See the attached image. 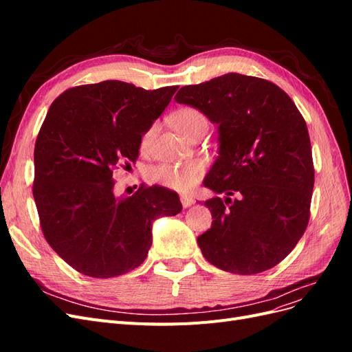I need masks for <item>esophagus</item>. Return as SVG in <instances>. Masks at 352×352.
<instances>
[{"instance_id": "34e87169", "label": "esophagus", "mask_w": 352, "mask_h": 352, "mask_svg": "<svg viewBox=\"0 0 352 352\" xmlns=\"http://www.w3.org/2000/svg\"><path fill=\"white\" fill-rule=\"evenodd\" d=\"M180 202H182V206L185 208H188V207H190V206L194 204L195 199L192 197H188V195H180Z\"/></svg>"}]
</instances>
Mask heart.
<instances>
[{
    "label": "heart",
    "mask_w": 352,
    "mask_h": 352,
    "mask_svg": "<svg viewBox=\"0 0 352 352\" xmlns=\"http://www.w3.org/2000/svg\"><path fill=\"white\" fill-rule=\"evenodd\" d=\"M172 120L176 129L186 138H192L197 132L207 129L208 119L207 116L198 110L197 107H180L172 116ZM157 123H151L144 131L140 140V146L142 150H146L151 145L154 135L157 132ZM204 175V164L201 162H189L182 164H157L150 168L148 176L160 185L166 188L180 190V192H186V190L192 189L199 179Z\"/></svg>",
    "instance_id": "obj_1"
}]
</instances>
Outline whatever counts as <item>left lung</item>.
Masks as SVG:
<instances>
[{
	"mask_svg": "<svg viewBox=\"0 0 352 352\" xmlns=\"http://www.w3.org/2000/svg\"><path fill=\"white\" fill-rule=\"evenodd\" d=\"M175 100L201 110L220 132L204 185L228 197L204 202L214 220L197 239L202 255L236 274L274 267L310 220L314 164L302 114L278 85L239 73L188 85Z\"/></svg>",
	"mask_w": 352,
	"mask_h": 352,
	"instance_id": "left-lung-1",
	"label": "left lung"
}]
</instances>
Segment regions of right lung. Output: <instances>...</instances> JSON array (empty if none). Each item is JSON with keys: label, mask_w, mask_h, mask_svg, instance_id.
I'll return each mask as SVG.
<instances>
[{"label": "right lung", "mask_w": 352, "mask_h": 352, "mask_svg": "<svg viewBox=\"0 0 352 352\" xmlns=\"http://www.w3.org/2000/svg\"><path fill=\"white\" fill-rule=\"evenodd\" d=\"M177 88L104 80L51 104L35 142L34 198L50 247L76 272L107 279L136 269L153 243V220L182 211L179 195L163 186L113 194L114 172L136 162L141 135Z\"/></svg>", "instance_id": "obj_1"}]
</instances>
